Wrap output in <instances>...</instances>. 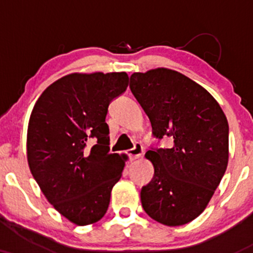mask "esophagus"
Here are the masks:
<instances>
[{
  "label": "esophagus",
  "mask_w": 253,
  "mask_h": 253,
  "mask_svg": "<svg viewBox=\"0 0 253 253\" xmlns=\"http://www.w3.org/2000/svg\"><path fill=\"white\" fill-rule=\"evenodd\" d=\"M143 151H144L143 145H141L140 143H135L134 146H133L132 149L126 151V153H127V156L129 157V159H132L133 161V159L139 158V157L143 155Z\"/></svg>",
  "instance_id": "1"
}]
</instances>
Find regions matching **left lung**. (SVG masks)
<instances>
[{"label": "left lung", "instance_id": "1", "mask_svg": "<svg viewBox=\"0 0 253 253\" xmlns=\"http://www.w3.org/2000/svg\"><path fill=\"white\" fill-rule=\"evenodd\" d=\"M129 88L158 143L146 157L155 175L141 188L144 211L156 221L181 226L207 207L228 163V123L210 92L184 75L156 69L130 76Z\"/></svg>", "mask_w": 253, "mask_h": 253}]
</instances>
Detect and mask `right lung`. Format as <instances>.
Listing matches in <instances>:
<instances>
[{
    "label": "right lung",
    "instance_id": "right-lung-1",
    "mask_svg": "<svg viewBox=\"0 0 253 253\" xmlns=\"http://www.w3.org/2000/svg\"><path fill=\"white\" fill-rule=\"evenodd\" d=\"M128 86L126 72L72 74L37 101L27 130L32 175L56 210L76 225L106 214L125 157L109 152L110 102Z\"/></svg>",
    "mask_w": 253,
    "mask_h": 253
}]
</instances>
